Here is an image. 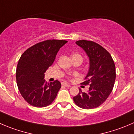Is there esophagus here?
<instances>
[{
	"label": "esophagus",
	"instance_id": "1",
	"mask_svg": "<svg viewBox=\"0 0 134 134\" xmlns=\"http://www.w3.org/2000/svg\"><path fill=\"white\" fill-rule=\"evenodd\" d=\"M62 86H65V87H70L71 86V85H70L69 84H68V83L67 82H62Z\"/></svg>",
	"mask_w": 134,
	"mask_h": 134
}]
</instances>
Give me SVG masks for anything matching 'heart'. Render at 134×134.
I'll list each match as a JSON object with an SVG mask.
<instances>
[{"instance_id":"b5f03b06","label":"heart","mask_w":134,"mask_h":134,"mask_svg":"<svg viewBox=\"0 0 134 134\" xmlns=\"http://www.w3.org/2000/svg\"><path fill=\"white\" fill-rule=\"evenodd\" d=\"M72 56H80V57H81V55H79V54H73V55H72ZM81 58H82V57H81Z\"/></svg>"}]
</instances>
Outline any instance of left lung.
Listing matches in <instances>:
<instances>
[{
  "instance_id": "obj_1",
  "label": "left lung",
  "mask_w": 134,
  "mask_h": 134,
  "mask_svg": "<svg viewBox=\"0 0 134 134\" xmlns=\"http://www.w3.org/2000/svg\"><path fill=\"white\" fill-rule=\"evenodd\" d=\"M89 58L90 67L86 80L82 84H89L88 92L79 93L73 97L75 104L84 109H91L105 102L113 90L116 79V69L111 54L101 45L90 41H78Z\"/></svg>"
}]
</instances>
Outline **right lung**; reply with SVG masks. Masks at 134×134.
Instances as JSON below:
<instances>
[{
    "label": "right lung",
    "instance_id": "1",
    "mask_svg": "<svg viewBox=\"0 0 134 134\" xmlns=\"http://www.w3.org/2000/svg\"><path fill=\"white\" fill-rule=\"evenodd\" d=\"M67 42L62 40H47L26 50L18 62L16 81L26 102L36 107L49 105L61 88L58 80L47 83L44 72L52 65L58 51Z\"/></svg>",
    "mask_w": 134,
    "mask_h": 134
}]
</instances>
